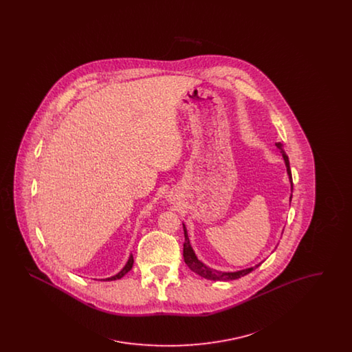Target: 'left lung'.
Returning a JSON list of instances; mask_svg holds the SVG:
<instances>
[{
    "mask_svg": "<svg viewBox=\"0 0 352 352\" xmlns=\"http://www.w3.org/2000/svg\"><path fill=\"white\" fill-rule=\"evenodd\" d=\"M277 148L281 149V142H277L276 144ZM283 158L285 161V166H286V173H287V177H289V182H290V190L293 192V179H292V171H290V165H289V158L286 155L283 149ZM293 198V194H290V198L289 201H292ZM184 224V223H182ZM184 263L187 264V267L191 269L192 272H195L197 274H199L203 278H207V280H211V281H231V280H237L240 277H244L245 274L251 273L252 270H254L256 268H258L261 265V263L256 264L254 267L251 268L241 269V270H236V272H221V270H217V269L210 268L208 265H206L204 263H201V260L198 258V256L195 254V252L192 250L191 244H190V239H188V234H187V228L184 224Z\"/></svg>",
    "mask_w": 352,
    "mask_h": 352,
    "instance_id": "1",
    "label": "left lung"
}]
</instances>
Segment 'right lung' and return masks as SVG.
Listing matches in <instances>:
<instances>
[{
	"label": "right lung",
	"mask_w": 352,
	"mask_h": 352,
	"mask_svg": "<svg viewBox=\"0 0 352 352\" xmlns=\"http://www.w3.org/2000/svg\"><path fill=\"white\" fill-rule=\"evenodd\" d=\"M133 254L131 253V256H129V258H128V261H126V264H125V267L121 269L120 272H118V274H115V276H112V277H108V278H101V280H104V281H113V280H118V278H121L122 276H125L132 267H133Z\"/></svg>",
	"instance_id": "obj_1"
}]
</instances>
